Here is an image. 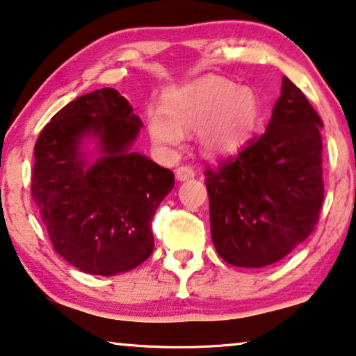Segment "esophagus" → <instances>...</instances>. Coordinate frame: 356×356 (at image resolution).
<instances>
[{
    "mask_svg": "<svg viewBox=\"0 0 356 356\" xmlns=\"http://www.w3.org/2000/svg\"><path fill=\"white\" fill-rule=\"evenodd\" d=\"M195 177V171L188 166H180L176 169V179L179 182H184V180H190Z\"/></svg>",
    "mask_w": 356,
    "mask_h": 356,
    "instance_id": "34e87169",
    "label": "esophagus"
}]
</instances>
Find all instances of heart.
I'll return each instance as SVG.
<instances>
[{
	"label": "heart",
	"instance_id": "b5f03b06",
	"mask_svg": "<svg viewBox=\"0 0 356 356\" xmlns=\"http://www.w3.org/2000/svg\"><path fill=\"white\" fill-rule=\"evenodd\" d=\"M259 115L261 102L251 88L209 75L169 89L163 95V108L147 110V129L161 152L180 145L184 131L198 129L206 155L227 156L249 140Z\"/></svg>",
	"mask_w": 356,
	"mask_h": 356
}]
</instances>
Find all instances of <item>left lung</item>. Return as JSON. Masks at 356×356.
<instances>
[{
	"instance_id": "8db88e82",
	"label": "left lung",
	"mask_w": 356,
	"mask_h": 356,
	"mask_svg": "<svg viewBox=\"0 0 356 356\" xmlns=\"http://www.w3.org/2000/svg\"><path fill=\"white\" fill-rule=\"evenodd\" d=\"M321 127L284 76L264 134L206 171L212 243L227 264L267 267L314 232L325 196Z\"/></svg>"
}]
</instances>
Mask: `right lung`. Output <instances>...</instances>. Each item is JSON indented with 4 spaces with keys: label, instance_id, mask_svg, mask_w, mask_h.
<instances>
[{
    "label": "right lung",
    "instance_id": "1",
    "mask_svg": "<svg viewBox=\"0 0 356 356\" xmlns=\"http://www.w3.org/2000/svg\"><path fill=\"white\" fill-rule=\"evenodd\" d=\"M140 127L123 95L102 88L57 111L35 144L41 220L56 252L84 273L129 272L153 251L152 220L174 174L132 150Z\"/></svg>",
    "mask_w": 356,
    "mask_h": 356
}]
</instances>
